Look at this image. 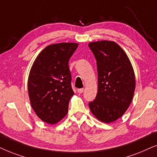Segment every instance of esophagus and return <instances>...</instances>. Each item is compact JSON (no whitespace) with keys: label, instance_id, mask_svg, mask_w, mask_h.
Wrapping results in <instances>:
<instances>
[{"label":"esophagus","instance_id":"esophagus-1","mask_svg":"<svg viewBox=\"0 0 157 157\" xmlns=\"http://www.w3.org/2000/svg\"><path fill=\"white\" fill-rule=\"evenodd\" d=\"M83 91H84V89L83 88H80V89L77 90V92H78L79 93H83Z\"/></svg>","mask_w":157,"mask_h":157}]
</instances>
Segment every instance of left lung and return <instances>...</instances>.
Segmentation results:
<instances>
[{
	"mask_svg": "<svg viewBox=\"0 0 157 157\" xmlns=\"http://www.w3.org/2000/svg\"><path fill=\"white\" fill-rule=\"evenodd\" d=\"M97 61L98 90L90 110L96 118L105 123L121 118L132 101L136 87L134 71L124 49L112 41L88 44Z\"/></svg>",
	"mask_w": 157,
	"mask_h": 157,
	"instance_id": "left-lung-1",
	"label": "left lung"
}]
</instances>
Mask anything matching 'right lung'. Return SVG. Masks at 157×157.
Here are the masks:
<instances>
[{
	"instance_id": "obj_1",
	"label": "right lung",
	"mask_w": 157,
	"mask_h": 157,
	"mask_svg": "<svg viewBox=\"0 0 157 157\" xmlns=\"http://www.w3.org/2000/svg\"><path fill=\"white\" fill-rule=\"evenodd\" d=\"M77 43H59L45 47L34 60L29 72L28 93L36 116L44 122L55 124L68 112L74 95L71 86L69 60Z\"/></svg>"
}]
</instances>
